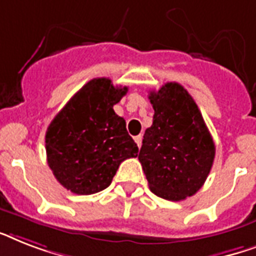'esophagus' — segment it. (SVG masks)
Returning a JSON list of instances; mask_svg holds the SVG:
<instances>
[{
  "instance_id": "34e87169",
  "label": "esophagus",
  "mask_w": 256,
  "mask_h": 256,
  "mask_svg": "<svg viewBox=\"0 0 256 256\" xmlns=\"http://www.w3.org/2000/svg\"><path fill=\"white\" fill-rule=\"evenodd\" d=\"M142 139H143L142 134L136 135V136H135V138H134L135 143H136V144H138V147H140V144H142Z\"/></svg>"
}]
</instances>
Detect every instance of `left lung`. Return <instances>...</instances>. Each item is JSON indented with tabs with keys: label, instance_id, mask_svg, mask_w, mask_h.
<instances>
[{
	"label": "left lung",
	"instance_id": "8db88e82",
	"mask_svg": "<svg viewBox=\"0 0 256 256\" xmlns=\"http://www.w3.org/2000/svg\"><path fill=\"white\" fill-rule=\"evenodd\" d=\"M148 100L155 113L138 159L151 192L164 200H186L206 180L214 160V142L182 85L167 82L151 90Z\"/></svg>",
	"mask_w": 256,
	"mask_h": 256
}]
</instances>
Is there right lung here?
I'll return each mask as SVG.
<instances>
[{
	"label": "right lung",
	"instance_id": "add662e5",
	"mask_svg": "<svg viewBox=\"0 0 256 256\" xmlns=\"http://www.w3.org/2000/svg\"><path fill=\"white\" fill-rule=\"evenodd\" d=\"M128 93L106 78H93L56 114L46 132V152L56 180L76 194L110 186L120 164L138 156L126 121L113 106Z\"/></svg>",
	"mask_w": 256,
	"mask_h": 256
}]
</instances>
